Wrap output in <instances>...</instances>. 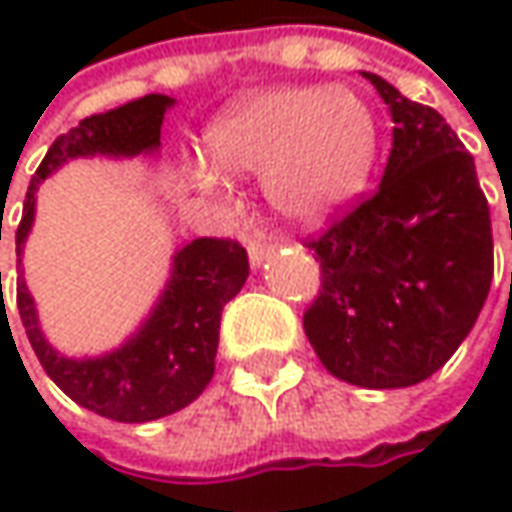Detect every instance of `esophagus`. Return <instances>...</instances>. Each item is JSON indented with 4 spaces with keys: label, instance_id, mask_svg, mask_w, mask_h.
<instances>
[{
    "label": "esophagus",
    "instance_id": "1",
    "mask_svg": "<svg viewBox=\"0 0 512 512\" xmlns=\"http://www.w3.org/2000/svg\"><path fill=\"white\" fill-rule=\"evenodd\" d=\"M248 253H250V264H253V267H259V264L267 259V253H273V245H267V242H259V239H250Z\"/></svg>",
    "mask_w": 512,
    "mask_h": 512
}]
</instances>
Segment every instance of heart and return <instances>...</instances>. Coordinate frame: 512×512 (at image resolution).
Instances as JSON below:
<instances>
[{
    "mask_svg": "<svg viewBox=\"0 0 512 512\" xmlns=\"http://www.w3.org/2000/svg\"><path fill=\"white\" fill-rule=\"evenodd\" d=\"M208 191L223 177L262 174L270 205L296 222H315L366 183L377 154L369 106L341 87H273L245 95L202 132Z\"/></svg>",
    "mask_w": 512,
    "mask_h": 512,
    "instance_id": "b5f03b06",
    "label": "heart"
}]
</instances>
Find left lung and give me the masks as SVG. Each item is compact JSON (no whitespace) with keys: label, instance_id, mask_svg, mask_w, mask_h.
I'll return each instance as SVG.
<instances>
[{"label":"left lung","instance_id":"obj_1","mask_svg":"<svg viewBox=\"0 0 512 512\" xmlns=\"http://www.w3.org/2000/svg\"><path fill=\"white\" fill-rule=\"evenodd\" d=\"M363 78L392 112V154L375 194L307 245L321 290L304 332L329 375L406 389L448 363L485 307L490 208L473 157L440 112L375 72Z\"/></svg>","mask_w":512,"mask_h":512}]
</instances>
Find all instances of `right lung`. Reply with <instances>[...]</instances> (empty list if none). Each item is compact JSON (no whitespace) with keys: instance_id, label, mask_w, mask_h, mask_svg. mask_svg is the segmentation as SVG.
I'll list each match as a JSON object with an SVG mask.
<instances>
[{"instance_id":"obj_1","label":"right lung","mask_w":512,"mask_h":512,"mask_svg":"<svg viewBox=\"0 0 512 512\" xmlns=\"http://www.w3.org/2000/svg\"><path fill=\"white\" fill-rule=\"evenodd\" d=\"M168 106H174V98L154 92L84 118L58 137L27 188L16 231V262L22 264L24 242L36 219L39 185L75 157L120 160L157 154ZM248 270V253L233 239L205 236L188 242L174 253L166 290L149 318L118 349L98 358H67L50 346L24 276L16 287V304L36 358L61 392L106 420L152 423L194 403L211 383L222 307L242 290Z\"/></svg>"}]
</instances>
